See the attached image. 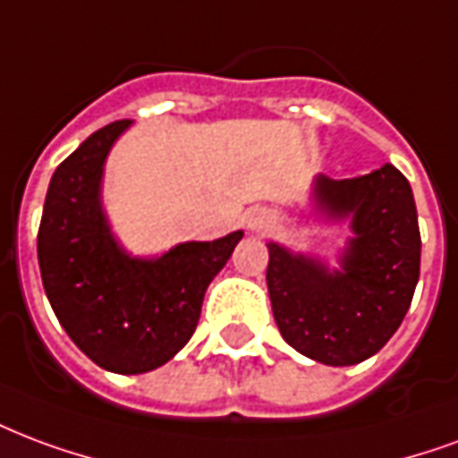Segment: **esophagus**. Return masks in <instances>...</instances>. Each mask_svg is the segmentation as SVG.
Masks as SVG:
<instances>
[{
	"instance_id": "1",
	"label": "esophagus",
	"mask_w": 458,
	"mask_h": 458,
	"mask_svg": "<svg viewBox=\"0 0 458 458\" xmlns=\"http://www.w3.org/2000/svg\"><path fill=\"white\" fill-rule=\"evenodd\" d=\"M272 223H274V213L267 211V208H259V211L250 213V218H247V228L267 230V228H272Z\"/></svg>"
}]
</instances>
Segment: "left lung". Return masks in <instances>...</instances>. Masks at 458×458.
Listing matches in <instances>:
<instances>
[{
	"mask_svg": "<svg viewBox=\"0 0 458 458\" xmlns=\"http://www.w3.org/2000/svg\"><path fill=\"white\" fill-rule=\"evenodd\" d=\"M318 206L352 216L342 272L269 242L267 286L291 347L327 367L359 364L401 327L420 279V228L408 179L393 165L354 179H315Z\"/></svg>",
	"mask_w": 458,
	"mask_h": 458,
	"instance_id": "8db88e82",
	"label": "left lung"
}]
</instances>
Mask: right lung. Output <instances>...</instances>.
I'll return each mask as SVG.
<instances>
[{
  "label": "right lung",
  "mask_w": 458,
  "mask_h": 458,
  "mask_svg": "<svg viewBox=\"0 0 458 458\" xmlns=\"http://www.w3.org/2000/svg\"><path fill=\"white\" fill-rule=\"evenodd\" d=\"M131 121L91 133L50 179L38 228L43 289L70 340L106 371L145 374L191 340L203 293L242 238L184 242L160 259H133L114 242L99 182Z\"/></svg>",
  "instance_id": "right-lung-1"
}]
</instances>
